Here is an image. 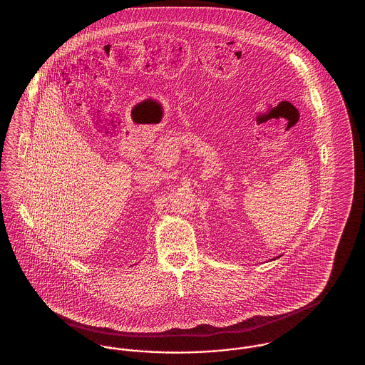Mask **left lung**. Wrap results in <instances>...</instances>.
I'll use <instances>...</instances> for the list:
<instances>
[{
    "mask_svg": "<svg viewBox=\"0 0 365 365\" xmlns=\"http://www.w3.org/2000/svg\"><path fill=\"white\" fill-rule=\"evenodd\" d=\"M277 259H278V257H277Z\"/></svg>",
    "mask_w": 365,
    "mask_h": 365,
    "instance_id": "1",
    "label": "left lung"
}]
</instances>
